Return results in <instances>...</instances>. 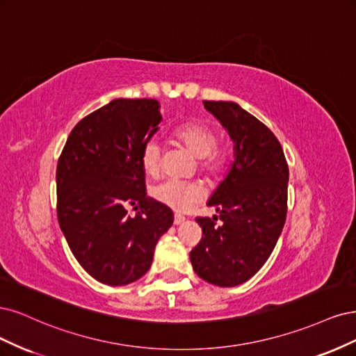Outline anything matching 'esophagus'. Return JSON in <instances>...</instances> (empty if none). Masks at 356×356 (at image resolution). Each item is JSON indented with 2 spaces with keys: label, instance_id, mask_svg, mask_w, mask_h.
I'll return each mask as SVG.
<instances>
[{
  "label": "esophagus",
  "instance_id": "esophagus-1",
  "mask_svg": "<svg viewBox=\"0 0 356 356\" xmlns=\"http://www.w3.org/2000/svg\"><path fill=\"white\" fill-rule=\"evenodd\" d=\"M186 220V217L185 216H181V214H175V225H181L183 222Z\"/></svg>",
  "mask_w": 356,
  "mask_h": 356
}]
</instances>
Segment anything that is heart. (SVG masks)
<instances>
[{
	"label": "heart",
	"instance_id": "1",
	"mask_svg": "<svg viewBox=\"0 0 356 356\" xmlns=\"http://www.w3.org/2000/svg\"><path fill=\"white\" fill-rule=\"evenodd\" d=\"M176 139L200 158V167L210 176L219 175L226 167L229 152L225 146H216L217 131L210 124L188 122L175 131ZM140 164L146 175L156 176L161 167V145L158 140H147L140 154ZM152 198L161 202L171 210L185 213L195 204L201 201L204 189L198 181H188L179 179H165L156 183L151 189Z\"/></svg>",
	"mask_w": 356,
	"mask_h": 356
}]
</instances>
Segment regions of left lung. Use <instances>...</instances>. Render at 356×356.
Returning <instances> with one entry per match:
<instances>
[{
    "label": "left lung",
    "instance_id": "8db88e82",
    "mask_svg": "<svg viewBox=\"0 0 356 356\" xmlns=\"http://www.w3.org/2000/svg\"><path fill=\"white\" fill-rule=\"evenodd\" d=\"M204 108L234 142V161L207 202L219 213L198 217L200 244L191 263L200 278L235 286L265 265L282 232L286 216V165L275 134L235 102L204 100Z\"/></svg>",
    "mask_w": 356,
    "mask_h": 356
}]
</instances>
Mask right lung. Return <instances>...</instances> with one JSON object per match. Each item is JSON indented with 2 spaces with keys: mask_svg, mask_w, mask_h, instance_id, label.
<instances>
[{
  "mask_svg": "<svg viewBox=\"0 0 356 356\" xmlns=\"http://www.w3.org/2000/svg\"><path fill=\"white\" fill-rule=\"evenodd\" d=\"M154 99H115L79 121L56 170L57 219L72 254L96 281L134 282L152 265L173 225L167 205L146 197L143 145L163 117ZM131 204L140 211L127 214Z\"/></svg>",
  "mask_w": 356,
  "mask_h": 356,
  "instance_id": "right-lung-1",
  "label": "right lung"
}]
</instances>
